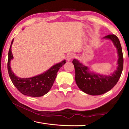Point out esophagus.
Returning <instances> with one entry per match:
<instances>
[{
    "mask_svg": "<svg viewBox=\"0 0 129 129\" xmlns=\"http://www.w3.org/2000/svg\"><path fill=\"white\" fill-rule=\"evenodd\" d=\"M74 57H75V54L73 53H69L68 54V55L67 56V60L68 61H70L73 58H74Z\"/></svg>",
    "mask_w": 129,
    "mask_h": 129,
    "instance_id": "obj_1",
    "label": "esophagus"
}]
</instances>
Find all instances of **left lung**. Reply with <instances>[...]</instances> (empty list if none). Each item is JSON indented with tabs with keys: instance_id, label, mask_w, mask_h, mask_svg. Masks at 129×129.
Returning a JSON list of instances; mask_svg holds the SVG:
<instances>
[{
	"instance_id": "obj_1",
	"label": "left lung",
	"mask_w": 129,
	"mask_h": 129,
	"mask_svg": "<svg viewBox=\"0 0 129 129\" xmlns=\"http://www.w3.org/2000/svg\"><path fill=\"white\" fill-rule=\"evenodd\" d=\"M105 38L112 40L118 53V67L112 75L107 76L90 73L88 72V68L78 60L74 59L72 61L75 69L76 84L81 90L90 95H101L111 90L118 81L123 70V57L118 38L113 34L109 35Z\"/></svg>"
}]
</instances>
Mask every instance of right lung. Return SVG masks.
Returning <instances> with one entry per match:
<instances>
[{"label": "right lung", "instance_id": "1", "mask_svg": "<svg viewBox=\"0 0 129 129\" xmlns=\"http://www.w3.org/2000/svg\"><path fill=\"white\" fill-rule=\"evenodd\" d=\"M13 39L8 51L7 68L8 75L13 84L20 92L24 95L30 97H41L48 92L55 80L57 73L63 65L65 60L53 65L47 72L34 77L21 78L17 77L12 72L10 67V61L13 57L11 52V45Z\"/></svg>", "mask_w": 129, "mask_h": 129}]
</instances>
